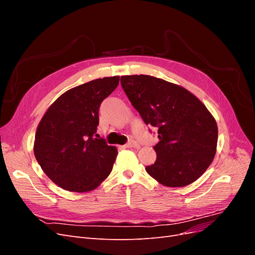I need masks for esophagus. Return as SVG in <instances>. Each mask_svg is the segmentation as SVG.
<instances>
[{"label":"esophagus","instance_id":"esophagus-1","mask_svg":"<svg viewBox=\"0 0 255 255\" xmlns=\"http://www.w3.org/2000/svg\"><path fill=\"white\" fill-rule=\"evenodd\" d=\"M126 146L127 148H139V143H138L137 141H135V140H129L127 144H126Z\"/></svg>","mask_w":255,"mask_h":255}]
</instances>
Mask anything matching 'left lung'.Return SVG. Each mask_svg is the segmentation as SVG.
<instances>
[{
    "instance_id": "obj_1",
    "label": "left lung",
    "mask_w": 255,
    "mask_h": 255,
    "mask_svg": "<svg viewBox=\"0 0 255 255\" xmlns=\"http://www.w3.org/2000/svg\"><path fill=\"white\" fill-rule=\"evenodd\" d=\"M120 83L143 122L157 129L156 160L146 172L168 187L198 180L213 161L218 139L205 105L188 90L151 75L121 76Z\"/></svg>"
}]
</instances>
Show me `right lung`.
Masks as SVG:
<instances>
[{"mask_svg":"<svg viewBox=\"0 0 255 255\" xmlns=\"http://www.w3.org/2000/svg\"><path fill=\"white\" fill-rule=\"evenodd\" d=\"M118 84L119 76H112L80 85L61 95L42 117L34 154L59 187L90 191L112 172L117 149L96 133L100 105Z\"/></svg>","mask_w":255,"mask_h":255,"instance_id":"right-lung-1","label":"right lung"}]
</instances>
